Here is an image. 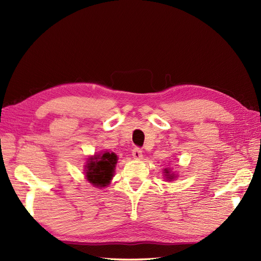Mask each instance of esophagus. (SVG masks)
Wrapping results in <instances>:
<instances>
[{
    "label": "esophagus",
    "instance_id": "1",
    "mask_svg": "<svg viewBox=\"0 0 261 261\" xmlns=\"http://www.w3.org/2000/svg\"><path fill=\"white\" fill-rule=\"evenodd\" d=\"M132 153H133L134 159H136V160H139V159H141V158H143V151H141V149L138 148V147L134 148Z\"/></svg>",
    "mask_w": 261,
    "mask_h": 261
}]
</instances>
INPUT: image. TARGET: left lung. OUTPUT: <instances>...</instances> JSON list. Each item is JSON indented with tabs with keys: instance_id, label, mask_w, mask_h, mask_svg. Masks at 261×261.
Returning <instances> with one entry per match:
<instances>
[{
	"instance_id": "obj_1",
	"label": "left lung",
	"mask_w": 261,
	"mask_h": 261,
	"mask_svg": "<svg viewBox=\"0 0 261 261\" xmlns=\"http://www.w3.org/2000/svg\"><path fill=\"white\" fill-rule=\"evenodd\" d=\"M163 173H164L165 179H168V180H173V179H174V178L176 177V175H175L174 173H173L170 169H164V170H163Z\"/></svg>"
}]
</instances>
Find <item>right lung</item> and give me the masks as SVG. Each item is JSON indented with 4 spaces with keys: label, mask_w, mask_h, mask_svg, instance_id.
Wrapping results in <instances>:
<instances>
[{
    "label": "right lung",
    "mask_w": 261,
    "mask_h": 261,
    "mask_svg": "<svg viewBox=\"0 0 261 261\" xmlns=\"http://www.w3.org/2000/svg\"><path fill=\"white\" fill-rule=\"evenodd\" d=\"M116 162L117 155L112 151L90 156L85 165L87 180L96 187L108 186L114 175Z\"/></svg>",
    "instance_id": "right-lung-1"
}]
</instances>
